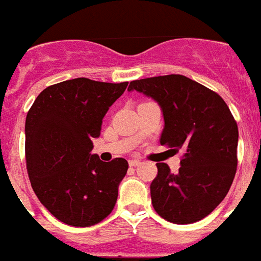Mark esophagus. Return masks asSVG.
Masks as SVG:
<instances>
[{
	"mask_svg": "<svg viewBox=\"0 0 261 261\" xmlns=\"http://www.w3.org/2000/svg\"><path fill=\"white\" fill-rule=\"evenodd\" d=\"M142 162L139 161V159H131L130 162H128V164H130L131 167H138V166H141Z\"/></svg>",
	"mask_w": 261,
	"mask_h": 261,
	"instance_id": "34e87169",
	"label": "esophagus"
}]
</instances>
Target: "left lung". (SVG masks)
Returning <instances> with one entry per match:
<instances>
[{
    "mask_svg": "<svg viewBox=\"0 0 261 261\" xmlns=\"http://www.w3.org/2000/svg\"><path fill=\"white\" fill-rule=\"evenodd\" d=\"M128 91L154 99L163 114L161 144L183 151L172 174L156 163L151 201L163 219L190 224L211 214L229 191L238 166V124L223 98L185 75L133 81Z\"/></svg>",
    "mask_w": 261,
    "mask_h": 261,
    "instance_id": "8db88e82",
    "label": "left lung"
}]
</instances>
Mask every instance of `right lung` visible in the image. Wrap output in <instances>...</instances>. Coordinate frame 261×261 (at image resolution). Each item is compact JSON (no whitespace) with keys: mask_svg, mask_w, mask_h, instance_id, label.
<instances>
[{"mask_svg":"<svg viewBox=\"0 0 261 261\" xmlns=\"http://www.w3.org/2000/svg\"><path fill=\"white\" fill-rule=\"evenodd\" d=\"M127 85L63 81L46 87L26 115V166L33 191L61 222L90 227L113 211L128 163L123 158L100 161L91 150L102 119Z\"/></svg>","mask_w":261,"mask_h":261,"instance_id":"1","label":"right lung"}]
</instances>
